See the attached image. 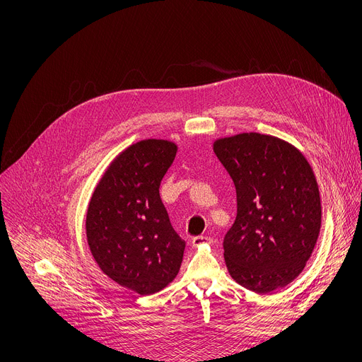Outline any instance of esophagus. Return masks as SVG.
<instances>
[{
  "instance_id": "1",
  "label": "esophagus",
  "mask_w": 362,
  "mask_h": 362,
  "mask_svg": "<svg viewBox=\"0 0 362 362\" xmlns=\"http://www.w3.org/2000/svg\"><path fill=\"white\" fill-rule=\"evenodd\" d=\"M205 244H212V238H211V237H204V235H201V237H194V238L192 240V245H193V247H202V245H205Z\"/></svg>"
}]
</instances>
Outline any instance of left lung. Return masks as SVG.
I'll return each mask as SVG.
<instances>
[{
    "label": "left lung",
    "instance_id": "1",
    "mask_svg": "<svg viewBox=\"0 0 362 362\" xmlns=\"http://www.w3.org/2000/svg\"><path fill=\"white\" fill-rule=\"evenodd\" d=\"M237 192V218L223 238L231 277L270 293L298 277L316 245L322 208L309 161L293 144L241 133L214 141Z\"/></svg>",
    "mask_w": 362,
    "mask_h": 362
}]
</instances>
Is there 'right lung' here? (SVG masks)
I'll return each instance as SVG.
<instances>
[{
    "instance_id": "add662e5",
    "label": "right lung",
    "mask_w": 362,
    "mask_h": 362,
    "mask_svg": "<svg viewBox=\"0 0 362 362\" xmlns=\"http://www.w3.org/2000/svg\"><path fill=\"white\" fill-rule=\"evenodd\" d=\"M176 153L173 141L157 139L127 147L110 163L88 205L86 240L98 267L141 296L172 283L182 264L185 241L158 193Z\"/></svg>"
}]
</instances>
